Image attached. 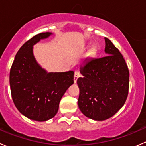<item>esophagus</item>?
<instances>
[{
    "mask_svg": "<svg viewBox=\"0 0 146 146\" xmlns=\"http://www.w3.org/2000/svg\"><path fill=\"white\" fill-rule=\"evenodd\" d=\"M80 76V73H79L78 70H76V71H75V73H74V82H77L78 78Z\"/></svg>",
    "mask_w": 146,
    "mask_h": 146,
    "instance_id": "34e87169",
    "label": "esophagus"
}]
</instances>
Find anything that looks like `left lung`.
Wrapping results in <instances>:
<instances>
[{"mask_svg":"<svg viewBox=\"0 0 146 146\" xmlns=\"http://www.w3.org/2000/svg\"><path fill=\"white\" fill-rule=\"evenodd\" d=\"M107 56L88 58L80 68L82 77L77 80L80 89L78 104L90 119L103 121L114 116L127 99L129 70L123 56L107 38Z\"/></svg>","mask_w":146,"mask_h":146,"instance_id":"8db88e82","label":"left lung"}]
</instances>
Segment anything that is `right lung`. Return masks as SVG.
I'll use <instances>...</instances> for the list:
<instances>
[{
    "label": "right lung",
    "mask_w": 146,
    "mask_h": 146,
    "mask_svg": "<svg viewBox=\"0 0 146 146\" xmlns=\"http://www.w3.org/2000/svg\"><path fill=\"white\" fill-rule=\"evenodd\" d=\"M42 32L26 42L17 51L10 72L13 102L27 118L44 121L56 114L61 98L73 84L74 72L47 73L36 63L32 46L50 36Z\"/></svg>",
    "instance_id": "1"
}]
</instances>
